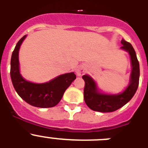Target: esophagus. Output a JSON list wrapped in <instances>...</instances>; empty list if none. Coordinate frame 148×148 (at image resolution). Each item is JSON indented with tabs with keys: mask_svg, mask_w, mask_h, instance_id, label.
I'll return each mask as SVG.
<instances>
[{
	"mask_svg": "<svg viewBox=\"0 0 148 148\" xmlns=\"http://www.w3.org/2000/svg\"><path fill=\"white\" fill-rule=\"evenodd\" d=\"M85 73V68L83 66H79L76 69V74L78 76H82L84 75V73Z\"/></svg>",
	"mask_w": 148,
	"mask_h": 148,
	"instance_id": "34e87169",
	"label": "esophagus"
}]
</instances>
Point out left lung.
Segmentation results:
<instances>
[{
    "mask_svg": "<svg viewBox=\"0 0 148 148\" xmlns=\"http://www.w3.org/2000/svg\"><path fill=\"white\" fill-rule=\"evenodd\" d=\"M121 43L123 45L121 49L127 51L131 59L132 72L130 84L121 94L106 95L99 92L96 84L92 78L87 75H83L82 78L85 82L84 89V98L86 104L92 110L102 113L117 110L126 104L136 92L140 74L139 63L131 44L126 41L125 39H122Z\"/></svg>",
    "mask_w": 148,
    "mask_h": 148,
    "instance_id": "left-lung-1",
    "label": "left lung"
}]
</instances>
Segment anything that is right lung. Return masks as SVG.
<instances>
[{
	"label": "right lung",
	"mask_w": 148,
	"mask_h": 148,
	"mask_svg": "<svg viewBox=\"0 0 148 148\" xmlns=\"http://www.w3.org/2000/svg\"><path fill=\"white\" fill-rule=\"evenodd\" d=\"M26 35L19 40L11 58L10 75L14 88L20 97L30 105L37 108H53L61 101L65 90L76 78L74 73H66L44 84L27 82L19 72L18 51Z\"/></svg>",
	"instance_id": "obj_1"
}]
</instances>
